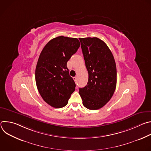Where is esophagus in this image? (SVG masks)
<instances>
[{
    "label": "esophagus",
    "instance_id": "esophagus-1",
    "mask_svg": "<svg viewBox=\"0 0 151 151\" xmlns=\"http://www.w3.org/2000/svg\"><path fill=\"white\" fill-rule=\"evenodd\" d=\"M73 80H74L75 82H76V79H77L76 77H73Z\"/></svg>",
    "mask_w": 151,
    "mask_h": 151
}]
</instances>
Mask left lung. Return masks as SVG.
Wrapping results in <instances>:
<instances>
[{"label": "left lung", "mask_w": 151, "mask_h": 151, "mask_svg": "<svg viewBox=\"0 0 151 151\" xmlns=\"http://www.w3.org/2000/svg\"><path fill=\"white\" fill-rule=\"evenodd\" d=\"M88 73L87 85L79 88L83 105L97 110L112 98L116 85V68L109 47L97 37L79 38Z\"/></svg>", "instance_id": "obj_1"}]
</instances>
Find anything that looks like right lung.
I'll return each mask as SVG.
<instances>
[{"mask_svg": "<svg viewBox=\"0 0 151 151\" xmlns=\"http://www.w3.org/2000/svg\"><path fill=\"white\" fill-rule=\"evenodd\" d=\"M79 47L77 38L61 36L50 40L39 55L35 70L37 88L44 100L55 108L65 106L75 90L67 62Z\"/></svg>", "mask_w": 151, "mask_h": 151, "instance_id": "add662e5", "label": "right lung"}]
</instances>
